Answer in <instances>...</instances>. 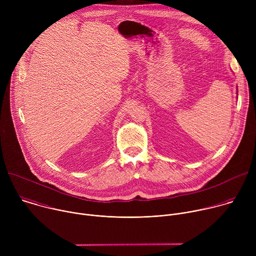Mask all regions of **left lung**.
<instances>
[{"label":"left lung","instance_id":"obj_1","mask_svg":"<svg viewBox=\"0 0 256 256\" xmlns=\"http://www.w3.org/2000/svg\"><path fill=\"white\" fill-rule=\"evenodd\" d=\"M237 92H238V91H237Z\"/></svg>","mask_w":256,"mask_h":256}]
</instances>
